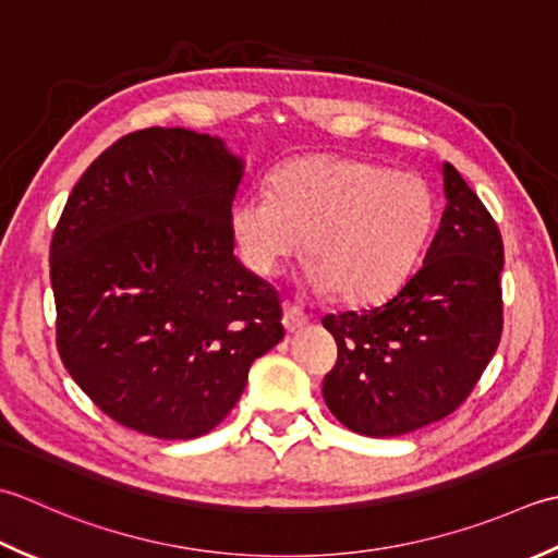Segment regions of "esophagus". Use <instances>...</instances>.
<instances>
[{
  "instance_id": "34e87169",
  "label": "esophagus",
  "mask_w": 558,
  "mask_h": 558,
  "mask_svg": "<svg viewBox=\"0 0 558 558\" xmlns=\"http://www.w3.org/2000/svg\"><path fill=\"white\" fill-rule=\"evenodd\" d=\"M311 317L305 315L299 305H291V303H283V327H287V332H295V329H301L303 325H308Z\"/></svg>"
}]
</instances>
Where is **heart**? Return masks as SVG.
<instances>
[{
  "mask_svg": "<svg viewBox=\"0 0 558 558\" xmlns=\"http://www.w3.org/2000/svg\"><path fill=\"white\" fill-rule=\"evenodd\" d=\"M434 221L436 199L422 178L342 154L291 158L271 173L269 195H245L231 209L233 241L250 269L275 277L305 238L303 283L349 305L400 289Z\"/></svg>",
  "mask_w": 558,
  "mask_h": 558,
  "instance_id": "heart-1",
  "label": "heart"
}]
</instances>
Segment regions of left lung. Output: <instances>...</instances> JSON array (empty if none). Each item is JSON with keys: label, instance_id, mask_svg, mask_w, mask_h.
Here are the masks:
<instances>
[{"label": "left lung", "instance_id": "obj_1", "mask_svg": "<svg viewBox=\"0 0 558 558\" xmlns=\"http://www.w3.org/2000/svg\"><path fill=\"white\" fill-rule=\"evenodd\" d=\"M440 173L446 209L416 275L380 305L323 317L339 347L323 397L361 436L440 422L472 392L501 339V233L458 170L442 163Z\"/></svg>", "mask_w": 558, "mask_h": 558}]
</instances>
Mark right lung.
I'll use <instances>...</instances> for the list:
<instances>
[{"label":"right lung","mask_w":558,"mask_h":558,"mask_svg":"<svg viewBox=\"0 0 558 558\" xmlns=\"http://www.w3.org/2000/svg\"><path fill=\"white\" fill-rule=\"evenodd\" d=\"M245 161L211 134L122 136L74 185L50 245L57 349L98 409L190 440L283 339L279 293L233 255Z\"/></svg>","instance_id":"right-lung-1"}]
</instances>
